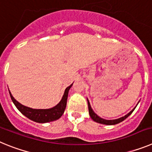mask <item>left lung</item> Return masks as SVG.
<instances>
[{
  "mask_svg": "<svg viewBox=\"0 0 152 152\" xmlns=\"http://www.w3.org/2000/svg\"><path fill=\"white\" fill-rule=\"evenodd\" d=\"M88 110H89V114H90V116H91V119H92L94 122H96V123H100V124H104V125H116V124H118V123H121V122H123L124 119H126V118L128 117L129 116H130V115L132 114V113L133 112L134 110L135 109V108H134L132 110L130 111L128 114H126V116H123V117L119 118V119H116L107 120V119H103V118H100V116H97V115H96V114L94 112V110H93L92 108H91V104H90V102L88 100Z\"/></svg>",
  "mask_w": 152,
  "mask_h": 152,
  "instance_id": "left-lung-1",
  "label": "left lung"
}]
</instances>
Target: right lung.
I'll list each match as a JSON object with an SVG mask.
<instances>
[{"label": "right lung", "mask_w": 152, "mask_h": 152, "mask_svg": "<svg viewBox=\"0 0 152 152\" xmlns=\"http://www.w3.org/2000/svg\"><path fill=\"white\" fill-rule=\"evenodd\" d=\"M72 84H71L69 87H68L65 89L64 95H63L62 98H61V101L58 103L57 105L55 106L54 107H52V108L50 109L29 108V107H26V106L22 105L21 103L17 101L14 99V97L12 96L10 91H9V93H10V96L12 101H13V103H14V105L16 106V107L18 109V110L21 113L23 114L24 116L29 118L31 120L36 122V123H45L57 120V119H58L62 116V114L64 112V110H65V107H66L68 91H69L70 88H72Z\"/></svg>", "instance_id": "1"}]
</instances>
